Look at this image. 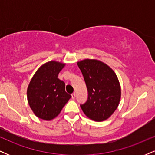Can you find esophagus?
Returning <instances> with one entry per match:
<instances>
[{"label":"esophagus","instance_id":"1","mask_svg":"<svg viewBox=\"0 0 155 155\" xmlns=\"http://www.w3.org/2000/svg\"><path fill=\"white\" fill-rule=\"evenodd\" d=\"M71 97H72V99H75V97H76V93H75V92H74V93L71 94Z\"/></svg>","mask_w":155,"mask_h":155}]
</instances>
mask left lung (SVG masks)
<instances>
[{
  "mask_svg": "<svg viewBox=\"0 0 155 155\" xmlns=\"http://www.w3.org/2000/svg\"><path fill=\"white\" fill-rule=\"evenodd\" d=\"M87 88V100L81 104L87 117L96 122L107 120L120 104L121 87L118 78L108 65L100 60L78 62Z\"/></svg>",
  "mask_w": 155,
  "mask_h": 155,
  "instance_id": "obj_1",
  "label": "left lung"
}]
</instances>
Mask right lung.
<instances>
[{
  "instance_id": "1",
  "label": "right lung",
  "mask_w": 155,
  "mask_h": 155,
  "mask_svg": "<svg viewBox=\"0 0 155 155\" xmlns=\"http://www.w3.org/2000/svg\"><path fill=\"white\" fill-rule=\"evenodd\" d=\"M65 65L59 62H48L39 68L32 78L27 96L30 107L38 118H55L71 97L65 92V82L58 78Z\"/></svg>"
}]
</instances>
